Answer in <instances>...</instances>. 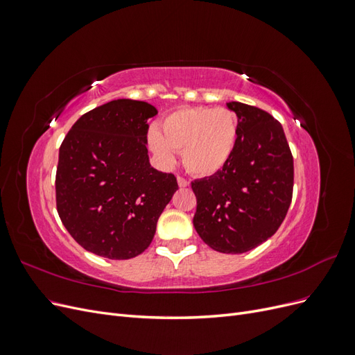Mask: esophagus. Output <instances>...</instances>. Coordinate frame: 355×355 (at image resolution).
Wrapping results in <instances>:
<instances>
[{
    "instance_id": "obj_1",
    "label": "esophagus",
    "mask_w": 355,
    "mask_h": 355,
    "mask_svg": "<svg viewBox=\"0 0 355 355\" xmlns=\"http://www.w3.org/2000/svg\"><path fill=\"white\" fill-rule=\"evenodd\" d=\"M178 185H179V188H187L189 185V182L187 179H184V178L178 176Z\"/></svg>"
}]
</instances>
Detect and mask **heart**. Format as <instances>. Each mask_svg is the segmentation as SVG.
Masks as SVG:
<instances>
[{
	"label": "heart",
	"instance_id": "1",
	"mask_svg": "<svg viewBox=\"0 0 355 355\" xmlns=\"http://www.w3.org/2000/svg\"><path fill=\"white\" fill-rule=\"evenodd\" d=\"M239 142V118L228 108L187 106L163 118L159 130L148 133V146L158 164L166 168L176 161L189 173L207 178L219 173L230 163Z\"/></svg>",
	"mask_w": 355,
	"mask_h": 355
}]
</instances>
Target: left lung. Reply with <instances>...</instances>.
<instances>
[{
  "label": "left lung",
  "instance_id": "8db88e82",
  "mask_svg": "<svg viewBox=\"0 0 355 355\" xmlns=\"http://www.w3.org/2000/svg\"><path fill=\"white\" fill-rule=\"evenodd\" d=\"M227 108L239 118V142L219 173L192 182L194 228L220 253L249 252L280 228L293 192V157L282 124L241 102Z\"/></svg>",
  "mask_w": 355,
  "mask_h": 355
}]
</instances>
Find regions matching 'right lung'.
I'll return each instance as SVG.
<instances>
[{
    "label": "right lung",
    "instance_id": "right-lung-1",
    "mask_svg": "<svg viewBox=\"0 0 355 355\" xmlns=\"http://www.w3.org/2000/svg\"><path fill=\"white\" fill-rule=\"evenodd\" d=\"M142 101L116 99L78 118L59 149L56 204L62 223L85 250L123 261L151 244L157 220L178 191L176 178L148 155Z\"/></svg>",
    "mask_w": 355,
    "mask_h": 355
}]
</instances>
